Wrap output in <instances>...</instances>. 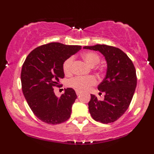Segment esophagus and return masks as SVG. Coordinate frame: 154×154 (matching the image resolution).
<instances>
[{
    "instance_id": "1",
    "label": "esophagus",
    "mask_w": 154,
    "mask_h": 154,
    "mask_svg": "<svg viewBox=\"0 0 154 154\" xmlns=\"http://www.w3.org/2000/svg\"><path fill=\"white\" fill-rule=\"evenodd\" d=\"M80 93H81V92L80 91H79V90H76V94H77V95H80Z\"/></svg>"
}]
</instances>
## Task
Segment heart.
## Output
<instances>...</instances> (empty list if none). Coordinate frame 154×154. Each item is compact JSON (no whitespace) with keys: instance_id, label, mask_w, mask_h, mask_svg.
<instances>
[{"instance_id":"1","label":"heart","mask_w":154,"mask_h":154,"mask_svg":"<svg viewBox=\"0 0 154 154\" xmlns=\"http://www.w3.org/2000/svg\"><path fill=\"white\" fill-rule=\"evenodd\" d=\"M82 58L89 65L94 66L97 65L100 61V57L97 54L92 51H87L82 54ZM74 58L73 57H70L64 61L62 64V69L64 73L66 75H69L72 72V64H73ZM97 71L99 74H102L104 71L103 66L97 67ZM97 82L96 78L93 76H88V77H74L69 79L68 82V85L70 88H72L75 90L84 91L87 90L90 87L93 86Z\"/></svg>"}]
</instances>
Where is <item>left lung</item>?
<instances>
[{
    "instance_id": "obj_1",
    "label": "left lung",
    "mask_w": 154,
    "mask_h": 154,
    "mask_svg": "<svg viewBox=\"0 0 154 154\" xmlns=\"http://www.w3.org/2000/svg\"><path fill=\"white\" fill-rule=\"evenodd\" d=\"M84 49L99 51L107 61L105 79L97 88L104 92L103 100L91 95L89 111L94 120L102 123L116 121L128 108L137 85L136 72L131 59L121 49L112 46L97 44Z\"/></svg>"
}]
</instances>
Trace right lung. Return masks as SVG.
<instances>
[{"mask_svg": "<svg viewBox=\"0 0 154 154\" xmlns=\"http://www.w3.org/2000/svg\"><path fill=\"white\" fill-rule=\"evenodd\" d=\"M82 47L52 42L39 46L28 55L21 73L22 91L31 110L38 119L51 125L69 119L77 99L72 88L57 97L54 88L64 78L62 64Z\"/></svg>", "mask_w": 154, "mask_h": 154, "instance_id": "add662e5", "label": "right lung"}]
</instances>
